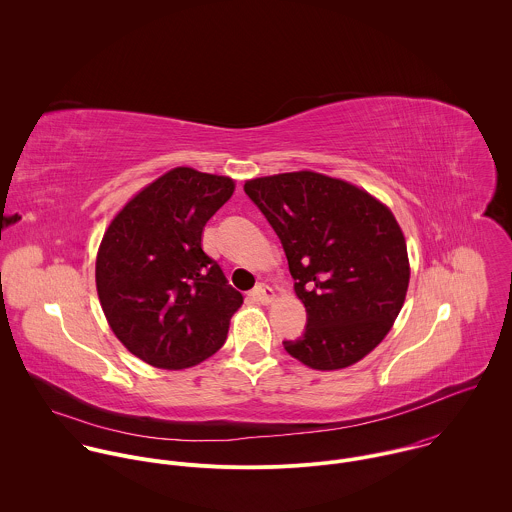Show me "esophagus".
<instances>
[{
  "instance_id": "1",
  "label": "esophagus",
  "mask_w": 512,
  "mask_h": 512,
  "mask_svg": "<svg viewBox=\"0 0 512 512\" xmlns=\"http://www.w3.org/2000/svg\"><path fill=\"white\" fill-rule=\"evenodd\" d=\"M252 297L254 299H258L260 303H272L274 299H276V292L270 288V286H264V284H260V286H256L254 288V292H252Z\"/></svg>"
}]
</instances>
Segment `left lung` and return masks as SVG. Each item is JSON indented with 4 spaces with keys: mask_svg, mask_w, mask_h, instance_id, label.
I'll return each instance as SVG.
<instances>
[{
    "mask_svg": "<svg viewBox=\"0 0 512 512\" xmlns=\"http://www.w3.org/2000/svg\"><path fill=\"white\" fill-rule=\"evenodd\" d=\"M282 240L307 327L284 349L309 368L359 363L392 329L410 284L404 232L368 191L317 171L248 179Z\"/></svg>",
    "mask_w": 512,
    "mask_h": 512,
    "instance_id": "obj_1",
    "label": "left lung"
}]
</instances>
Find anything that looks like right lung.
<instances>
[{
    "mask_svg": "<svg viewBox=\"0 0 512 512\" xmlns=\"http://www.w3.org/2000/svg\"><path fill=\"white\" fill-rule=\"evenodd\" d=\"M234 179L175 167L110 220L96 254V292L118 341L155 368L213 357L244 297L203 252V228Z\"/></svg>",
    "mask_w": 512,
    "mask_h": 512,
    "instance_id": "right-lung-1",
    "label": "right lung"
}]
</instances>
